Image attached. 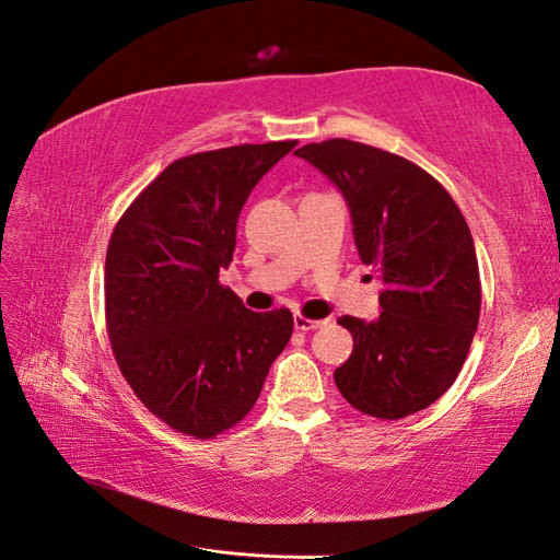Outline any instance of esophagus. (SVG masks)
<instances>
[{
    "label": "esophagus",
    "instance_id": "1",
    "mask_svg": "<svg viewBox=\"0 0 560 560\" xmlns=\"http://www.w3.org/2000/svg\"><path fill=\"white\" fill-rule=\"evenodd\" d=\"M323 323H326V320H314V318H306L302 314H294V328L296 330H316V328L323 326Z\"/></svg>",
    "mask_w": 560,
    "mask_h": 560
}]
</instances>
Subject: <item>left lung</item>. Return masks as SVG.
<instances>
[{
  "mask_svg": "<svg viewBox=\"0 0 560 560\" xmlns=\"http://www.w3.org/2000/svg\"><path fill=\"white\" fill-rule=\"evenodd\" d=\"M296 155L342 191L359 258L383 280L378 318H338L354 350L335 385L369 417L427 409L457 378L479 323V264L463 213L429 172L381 148L330 139Z\"/></svg>",
  "mask_w": 560,
  "mask_h": 560,
  "instance_id": "obj_1",
  "label": "left lung"
}]
</instances>
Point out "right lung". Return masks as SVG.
<instances>
[{"label": "right lung", "mask_w": 560, "mask_h": 560, "mask_svg": "<svg viewBox=\"0 0 560 560\" xmlns=\"http://www.w3.org/2000/svg\"><path fill=\"white\" fill-rule=\"evenodd\" d=\"M296 141L232 145L167 165L124 210L105 258L112 352L167 427L215 439L252 412L292 338L290 308L248 312L220 284L258 179Z\"/></svg>", "instance_id": "1"}]
</instances>
